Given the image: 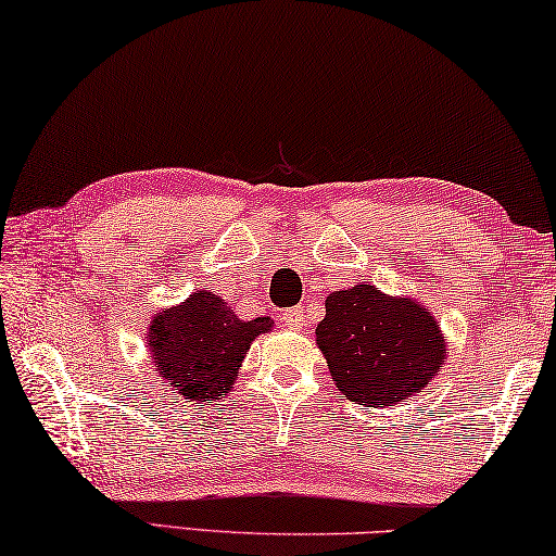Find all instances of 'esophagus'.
<instances>
[{"instance_id":"esophagus-1","label":"esophagus","mask_w":556,"mask_h":556,"mask_svg":"<svg viewBox=\"0 0 556 556\" xmlns=\"http://www.w3.org/2000/svg\"><path fill=\"white\" fill-rule=\"evenodd\" d=\"M281 319H285L287 326H292V329H302L304 321H306V314H304L302 306H292V309L281 312Z\"/></svg>"}]
</instances>
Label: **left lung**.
<instances>
[{"instance_id": "left-lung-1", "label": "left lung", "mask_w": 556, "mask_h": 556, "mask_svg": "<svg viewBox=\"0 0 556 556\" xmlns=\"http://www.w3.org/2000/svg\"><path fill=\"white\" fill-rule=\"evenodd\" d=\"M316 343L337 389L374 408L426 389L445 356L443 333L430 312L410 299L386 296L371 285L326 296Z\"/></svg>"}]
</instances>
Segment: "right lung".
Listing matches in <instances>:
<instances>
[{
    "instance_id": "obj_1",
    "label": "right lung",
    "mask_w": 556,
    "mask_h": 556,
    "mask_svg": "<svg viewBox=\"0 0 556 556\" xmlns=\"http://www.w3.org/2000/svg\"><path fill=\"white\" fill-rule=\"evenodd\" d=\"M271 329L269 316L242 321L223 296L195 292L153 316L148 331L161 374L185 399L219 401L232 389L250 343Z\"/></svg>"
}]
</instances>
